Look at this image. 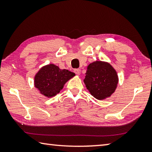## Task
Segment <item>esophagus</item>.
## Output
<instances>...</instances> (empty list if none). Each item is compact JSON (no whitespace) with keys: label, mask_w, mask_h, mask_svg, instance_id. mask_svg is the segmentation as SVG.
Masks as SVG:
<instances>
[{"label":"esophagus","mask_w":152,"mask_h":152,"mask_svg":"<svg viewBox=\"0 0 152 152\" xmlns=\"http://www.w3.org/2000/svg\"><path fill=\"white\" fill-rule=\"evenodd\" d=\"M74 72V73L77 74V75H80V69H75Z\"/></svg>","instance_id":"34e87169"}]
</instances>
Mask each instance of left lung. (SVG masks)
<instances>
[{
  "label": "left lung",
  "mask_w": 152,
  "mask_h": 152,
  "mask_svg": "<svg viewBox=\"0 0 152 152\" xmlns=\"http://www.w3.org/2000/svg\"><path fill=\"white\" fill-rule=\"evenodd\" d=\"M119 81L117 72L110 64L96 61L87 67L84 82L91 94L98 100L110 96Z\"/></svg>",
  "instance_id": "1"
}]
</instances>
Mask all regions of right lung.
Returning <instances> with one entry per match:
<instances>
[{
  "mask_svg": "<svg viewBox=\"0 0 152 152\" xmlns=\"http://www.w3.org/2000/svg\"><path fill=\"white\" fill-rule=\"evenodd\" d=\"M75 74L66 69L61 70L54 64L42 67L34 78L35 88L47 97H52L60 92L64 85Z\"/></svg>",
  "mask_w": 152,
  "mask_h": 152,
  "instance_id": "right-lung-1",
  "label": "right lung"
}]
</instances>
